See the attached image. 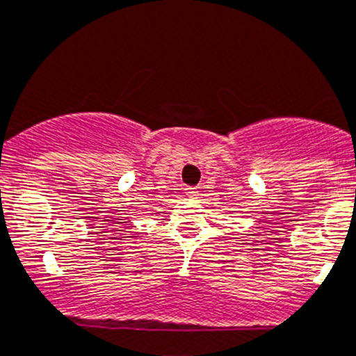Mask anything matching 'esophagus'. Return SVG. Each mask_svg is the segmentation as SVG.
Here are the masks:
<instances>
[{"label": "esophagus", "mask_w": 356, "mask_h": 356, "mask_svg": "<svg viewBox=\"0 0 356 356\" xmlns=\"http://www.w3.org/2000/svg\"><path fill=\"white\" fill-rule=\"evenodd\" d=\"M184 195H186V197H197L199 191L195 189V187H186V189H184Z\"/></svg>", "instance_id": "obj_1"}]
</instances>
